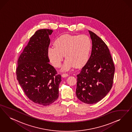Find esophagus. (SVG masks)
I'll return each mask as SVG.
<instances>
[{"label":"esophagus","mask_w":132,"mask_h":132,"mask_svg":"<svg viewBox=\"0 0 132 132\" xmlns=\"http://www.w3.org/2000/svg\"><path fill=\"white\" fill-rule=\"evenodd\" d=\"M69 75L68 74H66V73H63V74H62V77H67Z\"/></svg>","instance_id":"1"}]
</instances>
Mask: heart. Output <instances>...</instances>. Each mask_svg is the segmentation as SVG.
I'll use <instances>...</instances> for the list:
<instances>
[{"mask_svg":"<svg viewBox=\"0 0 132 132\" xmlns=\"http://www.w3.org/2000/svg\"><path fill=\"white\" fill-rule=\"evenodd\" d=\"M54 47L47 50V55L53 66H61L63 55L66 58L62 70H68L73 66L79 68L87 63L89 58L92 42L86 35L64 34L54 42Z\"/></svg>","mask_w":132,"mask_h":132,"instance_id":"b5f03b06","label":"heart"}]
</instances>
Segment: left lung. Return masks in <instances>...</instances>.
Returning <instances> with one entry per match:
<instances>
[{"instance_id": "1", "label": "left lung", "mask_w": 132, "mask_h": 132, "mask_svg": "<svg viewBox=\"0 0 132 132\" xmlns=\"http://www.w3.org/2000/svg\"><path fill=\"white\" fill-rule=\"evenodd\" d=\"M92 40L89 60L77 76L76 95L87 104L103 99L112 87L115 67L109 48L100 38L88 30Z\"/></svg>"}]
</instances>
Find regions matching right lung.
Wrapping results in <instances>:
<instances>
[{"instance_id":"obj_1","label":"right lung","mask_w":132,"mask_h":132,"mask_svg":"<svg viewBox=\"0 0 132 132\" xmlns=\"http://www.w3.org/2000/svg\"><path fill=\"white\" fill-rule=\"evenodd\" d=\"M53 30L42 29L30 38L18 61L16 79L27 97L43 105L53 103L58 98L60 75L49 64L47 50L49 35Z\"/></svg>"}]
</instances>
